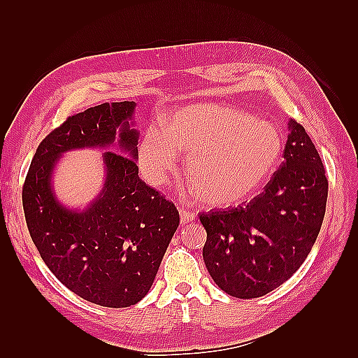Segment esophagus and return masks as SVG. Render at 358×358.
I'll use <instances>...</instances> for the list:
<instances>
[{"mask_svg": "<svg viewBox=\"0 0 358 358\" xmlns=\"http://www.w3.org/2000/svg\"><path fill=\"white\" fill-rule=\"evenodd\" d=\"M178 212H180V223L181 224H187L195 220V214L191 210H187L185 208H178Z\"/></svg>", "mask_w": 358, "mask_h": 358, "instance_id": "esophagus-1", "label": "esophagus"}]
</instances>
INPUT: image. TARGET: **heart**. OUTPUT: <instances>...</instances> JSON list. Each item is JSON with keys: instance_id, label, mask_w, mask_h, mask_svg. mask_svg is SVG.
Returning a JSON list of instances; mask_svg holds the SVG:
<instances>
[{"instance_id": "b5f03b06", "label": "heart", "mask_w": 358, "mask_h": 358, "mask_svg": "<svg viewBox=\"0 0 358 358\" xmlns=\"http://www.w3.org/2000/svg\"><path fill=\"white\" fill-rule=\"evenodd\" d=\"M186 157V177L209 208L240 204L268 183L283 154L277 126L245 110L192 104L143 135L138 158L146 178L163 186Z\"/></svg>"}]
</instances>
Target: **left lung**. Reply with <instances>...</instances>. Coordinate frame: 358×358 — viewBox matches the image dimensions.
<instances>
[{
    "mask_svg": "<svg viewBox=\"0 0 358 358\" xmlns=\"http://www.w3.org/2000/svg\"><path fill=\"white\" fill-rule=\"evenodd\" d=\"M283 163L245 208L200 214L204 264L217 286L257 299L283 285L306 260L323 223L328 178L305 127L289 120Z\"/></svg>",
    "mask_w": 358,
    "mask_h": 358,
    "instance_id": "8db88e82",
    "label": "left lung"
}]
</instances>
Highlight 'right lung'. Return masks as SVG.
Returning <instances> with one entry per match:
<instances>
[{"mask_svg": "<svg viewBox=\"0 0 358 358\" xmlns=\"http://www.w3.org/2000/svg\"><path fill=\"white\" fill-rule=\"evenodd\" d=\"M135 106L103 103L67 118L40 143L22 187L26 223L45 266L106 308L132 306L149 292L180 224L173 203L138 177ZM87 147L120 154L103 152L101 194L85 210H69L52 191V171L66 151Z\"/></svg>", "mask_w": 358, "mask_h": 358, "instance_id": "1", "label": "right lung"}]
</instances>
